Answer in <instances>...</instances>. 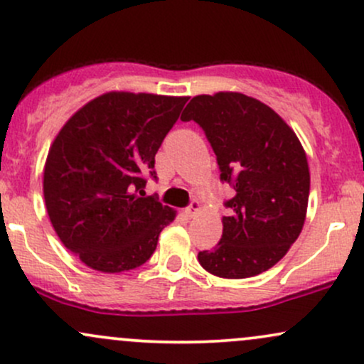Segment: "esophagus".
Wrapping results in <instances>:
<instances>
[{
  "instance_id": "obj_1",
  "label": "esophagus",
  "mask_w": 364,
  "mask_h": 364,
  "mask_svg": "<svg viewBox=\"0 0 364 364\" xmlns=\"http://www.w3.org/2000/svg\"><path fill=\"white\" fill-rule=\"evenodd\" d=\"M200 208H202V205H200L198 200H193V202L190 203V207H188L186 210H185V214H186L188 217H195V215L200 212Z\"/></svg>"
}]
</instances>
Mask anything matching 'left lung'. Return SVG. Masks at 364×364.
Segmentation results:
<instances>
[{
  "instance_id": "obj_1",
  "label": "left lung",
  "mask_w": 364,
  "mask_h": 364,
  "mask_svg": "<svg viewBox=\"0 0 364 364\" xmlns=\"http://www.w3.org/2000/svg\"><path fill=\"white\" fill-rule=\"evenodd\" d=\"M205 132L220 181L236 195L224 203L223 237L198 253L207 272L246 279L274 267L301 232L310 196V169L296 133L267 104L240 92L196 95L181 114Z\"/></svg>"
}]
</instances>
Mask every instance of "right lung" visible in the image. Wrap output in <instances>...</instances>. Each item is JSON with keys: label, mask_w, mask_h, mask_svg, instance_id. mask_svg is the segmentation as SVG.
Wrapping results in <instances>:
<instances>
[{"label": "right lung", "mask_w": 364, "mask_h": 364, "mask_svg": "<svg viewBox=\"0 0 364 364\" xmlns=\"http://www.w3.org/2000/svg\"><path fill=\"white\" fill-rule=\"evenodd\" d=\"M188 97L107 92L65 123L44 166V200L61 243L90 269L118 274L156 252L176 212L145 196L156 154Z\"/></svg>", "instance_id": "right-lung-1"}]
</instances>
